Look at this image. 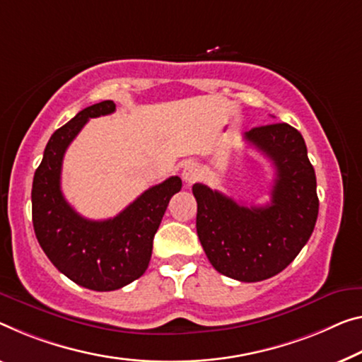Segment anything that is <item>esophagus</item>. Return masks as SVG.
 I'll use <instances>...</instances> for the list:
<instances>
[{"label": "esophagus", "instance_id": "1", "mask_svg": "<svg viewBox=\"0 0 362 362\" xmlns=\"http://www.w3.org/2000/svg\"><path fill=\"white\" fill-rule=\"evenodd\" d=\"M181 176H182V181H185L187 186H191V185H194V182H197L200 180V170H199L197 163L189 162L185 166V168H182Z\"/></svg>", "mask_w": 362, "mask_h": 362}]
</instances>
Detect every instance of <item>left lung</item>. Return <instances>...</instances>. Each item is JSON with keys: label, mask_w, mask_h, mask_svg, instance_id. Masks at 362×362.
Listing matches in <instances>:
<instances>
[{"label": "left lung", "mask_w": 362, "mask_h": 362, "mask_svg": "<svg viewBox=\"0 0 362 362\" xmlns=\"http://www.w3.org/2000/svg\"><path fill=\"white\" fill-rule=\"evenodd\" d=\"M270 160L275 182L270 204L239 205L231 197L194 185L197 236L220 274L239 281H262L290 265L313 235L319 197L314 166L301 132L286 123L252 127L244 132Z\"/></svg>", "instance_id": "8db88e82"}]
</instances>
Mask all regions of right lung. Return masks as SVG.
<instances>
[{
	"label": "right lung",
	"mask_w": 362,
	"mask_h": 362,
	"mask_svg": "<svg viewBox=\"0 0 362 362\" xmlns=\"http://www.w3.org/2000/svg\"><path fill=\"white\" fill-rule=\"evenodd\" d=\"M116 105L105 100L79 111L53 132L32 185L35 236L52 264L77 285L93 291L119 290L147 270L153 236L170 199L181 191L177 176L152 186L115 218L88 220L76 212L61 192L66 148L90 118L111 115Z\"/></svg>",
	"instance_id": "add662e5"
}]
</instances>
